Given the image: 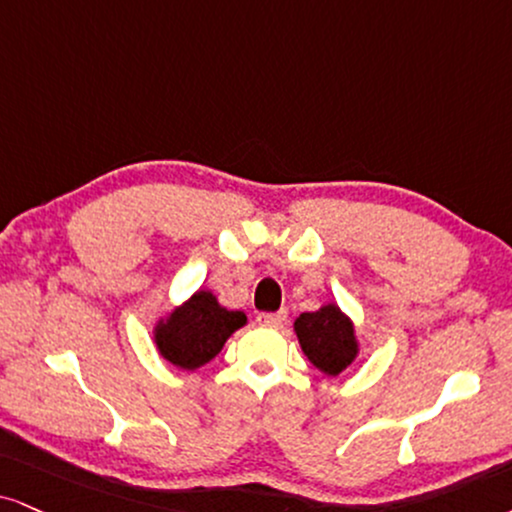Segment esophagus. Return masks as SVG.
<instances>
[{
  "instance_id": "esophagus-1",
  "label": "esophagus",
  "mask_w": 512,
  "mask_h": 512,
  "mask_svg": "<svg viewBox=\"0 0 512 512\" xmlns=\"http://www.w3.org/2000/svg\"><path fill=\"white\" fill-rule=\"evenodd\" d=\"M256 323L263 327H282L287 323V311H277V313H258Z\"/></svg>"
}]
</instances>
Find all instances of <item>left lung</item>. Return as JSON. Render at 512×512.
I'll list each match as a JSON object with an SVG mask.
<instances>
[{
	"mask_svg": "<svg viewBox=\"0 0 512 512\" xmlns=\"http://www.w3.org/2000/svg\"><path fill=\"white\" fill-rule=\"evenodd\" d=\"M301 351L327 377H337L353 365L361 353V342L353 320L337 304H325L294 320Z\"/></svg>",
	"mask_w": 512,
	"mask_h": 512,
	"instance_id": "8db88e82",
	"label": "left lung"
}]
</instances>
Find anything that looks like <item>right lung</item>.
<instances>
[{"instance_id": "add662e5", "label": "right lung", "mask_w": 512, "mask_h": 512, "mask_svg": "<svg viewBox=\"0 0 512 512\" xmlns=\"http://www.w3.org/2000/svg\"><path fill=\"white\" fill-rule=\"evenodd\" d=\"M246 325L242 311H230L211 289H197L154 323V346L163 361L180 370H199L211 363L227 339Z\"/></svg>"}]
</instances>
